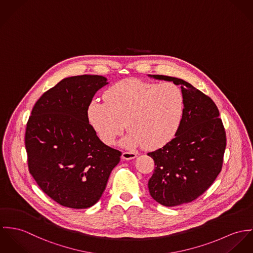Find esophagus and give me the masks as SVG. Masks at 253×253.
Segmentation results:
<instances>
[{
  "label": "esophagus",
  "mask_w": 253,
  "mask_h": 253,
  "mask_svg": "<svg viewBox=\"0 0 253 253\" xmlns=\"http://www.w3.org/2000/svg\"><path fill=\"white\" fill-rule=\"evenodd\" d=\"M137 157V153L133 151H125L122 153V159L123 160H132Z\"/></svg>",
  "instance_id": "esophagus-1"
}]
</instances>
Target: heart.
<instances>
[{"label": "heart", "instance_id": "heart-1", "mask_svg": "<svg viewBox=\"0 0 253 253\" xmlns=\"http://www.w3.org/2000/svg\"><path fill=\"white\" fill-rule=\"evenodd\" d=\"M104 98L91 101L87 117L106 144H112L126 127L129 133L121 140L124 146L160 147L175 135L183 115V93L171 83L129 79L111 86Z\"/></svg>", "mask_w": 253, "mask_h": 253}]
</instances>
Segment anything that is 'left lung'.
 Listing matches in <instances>:
<instances>
[{"instance_id": "left-lung-1", "label": "left lung", "mask_w": 253, "mask_h": 253, "mask_svg": "<svg viewBox=\"0 0 253 253\" xmlns=\"http://www.w3.org/2000/svg\"><path fill=\"white\" fill-rule=\"evenodd\" d=\"M180 85L184 110L175 137L147 155L155 169L148 180L151 197L165 207L194 201L215 180L223 163L226 134L214 102L187 82L148 75Z\"/></svg>"}]
</instances>
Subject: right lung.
<instances>
[{"label": "right lung", "instance_id": "right-lung-1", "mask_svg": "<svg viewBox=\"0 0 253 253\" xmlns=\"http://www.w3.org/2000/svg\"><path fill=\"white\" fill-rule=\"evenodd\" d=\"M108 80L83 75L62 80L35 104L25 134L29 171L41 189L72 209L95 205L121 152L89 124L87 109Z\"/></svg>", "mask_w": 253, "mask_h": 253}]
</instances>
